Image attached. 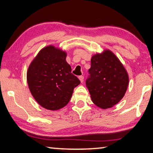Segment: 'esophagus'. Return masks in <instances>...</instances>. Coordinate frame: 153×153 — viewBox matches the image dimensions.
Returning <instances> with one entry per match:
<instances>
[{"label":"esophagus","instance_id":"obj_1","mask_svg":"<svg viewBox=\"0 0 153 153\" xmlns=\"http://www.w3.org/2000/svg\"><path fill=\"white\" fill-rule=\"evenodd\" d=\"M78 78H79V80H80V82H82H82H84V76H79V77H78Z\"/></svg>","mask_w":153,"mask_h":153}]
</instances>
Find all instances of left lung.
I'll return each mask as SVG.
<instances>
[{
	"instance_id": "1",
	"label": "left lung",
	"mask_w": 153,
	"mask_h": 153,
	"mask_svg": "<svg viewBox=\"0 0 153 153\" xmlns=\"http://www.w3.org/2000/svg\"><path fill=\"white\" fill-rule=\"evenodd\" d=\"M86 87L93 102L97 107H113L123 99L129 85V76L119 59L110 50L91 58Z\"/></svg>"
}]
</instances>
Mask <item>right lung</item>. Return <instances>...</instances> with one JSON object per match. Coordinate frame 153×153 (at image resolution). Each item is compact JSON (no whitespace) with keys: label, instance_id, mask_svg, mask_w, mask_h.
I'll return each mask as SVG.
<instances>
[{"label":"right lung","instance_id":"1","mask_svg":"<svg viewBox=\"0 0 153 153\" xmlns=\"http://www.w3.org/2000/svg\"><path fill=\"white\" fill-rule=\"evenodd\" d=\"M65 51L48 45L39 51L27 71L29 90L36 101L49 110H58L69 102L80 81L71 73Z\"/></svg>","mask_w":153,"mask_h":153}]
</instances>
